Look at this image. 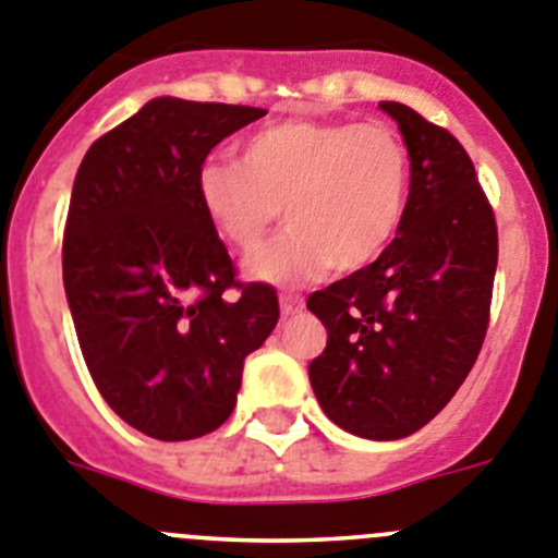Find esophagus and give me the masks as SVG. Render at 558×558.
Segmentation results:
<instances>
[{
  "instance_id": "obj_1",
  "label": "esophagus",
  "mask_w": 558,
  "mask_h": 558,
  "mask_svg": "<svg viewBox=\"0 0 558 558\" xmlns=\"http://www.w3.org/2000/svg\"><path fill=\"white\" fill-rule=\"evenodd\" d=\"M279 306H282L284 318H290V315H299L301 310H304V299L293 293H284L282 299H279Z\"/></svg>"
}]
</instances>
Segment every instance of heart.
Segmentation results:
<instances>
[{"label": "heart", "instance_id": "obj_1", "mask_svg": "<svg viewBox=\"0 0 558 558\" xmlns=\"http://www.w3.org/2000/svg\"><path fill=\"white\" fill-rule=\"evenodd\" d=\"M209 227L254 254L284 209L290 232L252 259L259 282L301 284L326 268L354 274L387 252L409 202V151L381 121L284 119L245 137L240 162L209 157L196 171Z\"/></svg>", "mask_w": 558, "mask_h": 558}]
</instances>
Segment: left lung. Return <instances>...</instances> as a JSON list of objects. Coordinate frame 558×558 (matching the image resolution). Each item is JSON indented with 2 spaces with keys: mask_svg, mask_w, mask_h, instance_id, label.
Returning a JSON list of instances; mask_svg holds the SVG:
<instances>
[{
  "mask_svg": "<svg viewBox=\"0 0 558 558\" xmlns=\"http://www.w3.org/2000/svg\"><path fill=\"white\" fill-rule=\"evenodd\" d=\"M409 151V202L376 263L306 299L326 326L310 385L331 423L365 439L426 426L468 379L489 324L498 227L462 143L379 101Z\"/></svg>",
  "mask_w": 558,
  "mask_h": 558,
  "instance_id": "1",
  "label": "left lung"
}]
</instances>
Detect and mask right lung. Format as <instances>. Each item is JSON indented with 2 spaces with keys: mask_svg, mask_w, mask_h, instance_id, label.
<instances>
[{
  "mask_svg": "<svg viewBox=\"0 0 558 558\" xmlns=\"http://www.w3.org/2000/svg\"><path fill=\"white\" fill-rule=\"evenodd\" d=\"M263 116L160 96L101 135L76 171L63 238L76 340L112 412L155 439L216 432L245 356L279 320L274 288L234 279L196 198L209 151Z\"/></svg>",
  "mask_w": 558,
  "mask_h": 558,
  "instance_id": "right-lung-1",
  "label": "right lung"
}]
</instances>
